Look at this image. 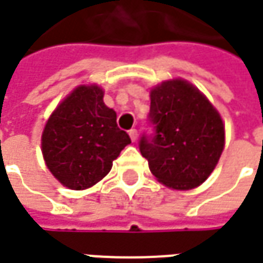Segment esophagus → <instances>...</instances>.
<instances>
[{
  "mask_svg": "<svg viewBox=\"0 0 263 263\" xmlns=\"http://www.w3.org/2000/svg\"><path fill=\"white\" fill-rule=\"evenodd\" d=\"M129 137H131L132 142H137L138 131H137V129H135V128H132V129H129Z\"/></svg>",
  "mask_w": 263,
  "mask_h": 263,
  "instance_id": "obj_1",
  "label": "esophagus"
}]
</instances>
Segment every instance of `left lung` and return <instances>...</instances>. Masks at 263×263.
I'll return each mask as SVG.
<instances>
[{"label": "left lung", "instance_id": "left-lung-1", "mask_svg": "<svg viewBox=\"0 0 263 263\" xmlns=\"http://www.w3.org/2000/svg\"><path fill=\"white\" fill-rule=\"evenodd\" d=\"M152 135L139 151L159 182L178 191L199 186L221 158L225 126L206 97L188 81H163L151 89Z\"/></svg>", "mask_w": 263, "mask_h": 263}]
</instances>
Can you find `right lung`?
Here are the masks:
<instances>
[{
  "label": "right lung",
  "instance_id": "add662e5",
  "mask_svg": "<svg viewBox=\"0 0 263 263\" xmlns=\"http://www.w3.org/2000/svg\"><path fill=\"white\" fill-rule=\"evenodd\" d=\"M128 144L131 138L118 128L117 112L104 104L98 85L75 88L51 114L41 138L51 174L75 191L100 182Z\"/></svg>",
  "mask_w": 263,
  "mask_h": 263
}]
</instances>
